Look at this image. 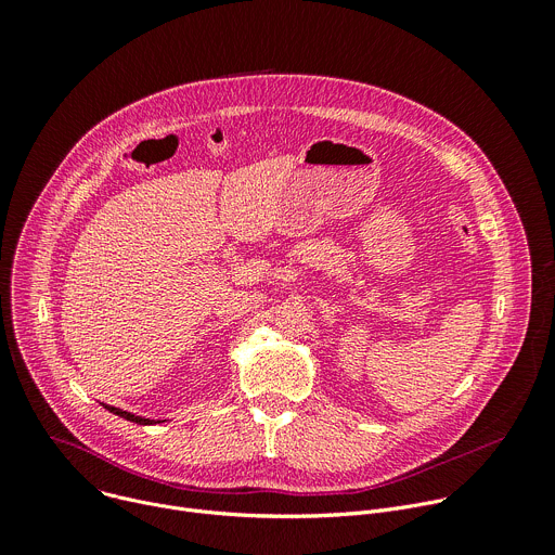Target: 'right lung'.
I'll use <instances>...</instances> for the list:
<instances>
[{
  "instance_id": "right-lung-1",
  "label": "right lung",
  "mask_w": 555,
  "mask_h": 555,
  "mask_svg": "<svg viewBox=\"0 0 555 555\" xmlns=\"http://www.w3.org/2000/svg\"><path fill=\"white\" fill-rule=\"evenodd\" d=\"M109 413H114V415H118V417H122V420H129V422H135V424H140V426H151V424H160V422H167V420H144V417H138V415H133V413H127V411H120V409H114V406H105Z\"/></svg>"
}]
</instances>
